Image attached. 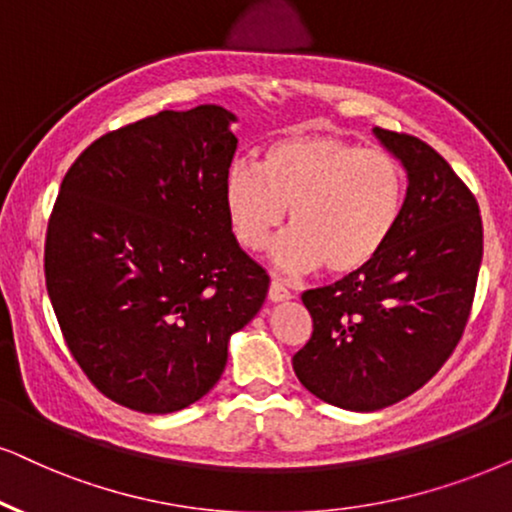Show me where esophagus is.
Instances as JSON below:
<instances>
[{
  "label": "esophagus",
  "mask_w": 512,
  "mask_h": 512,
  "mask_svg": "<svg viewBox=\"0 0 512 512\" xmlns=\"http://www.w3.org/2000/svg\"><path fill=\"white\" fill-rule=\"evenodd\" d=\"M269 300H271V302L290 300V290L286 288V283H283L278 276H271V283H269Z\"/></svg>",
  "instance_id": "esophagus-1"
}]
</instances>
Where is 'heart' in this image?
<instances>
[{"label":"heart","mask_w":512,"mask_h":512,"mask_svg":"<svg viewBox=\"0 0 512 512\" xmlns=\"http://www.w3.org/2000/svg\"><path fill=\"white\" fill-rule=\"evenodd\" d=\"M404 208V165L331 134L271 141L257 167L236 160L224 177V210L245 250H262L288 210L293 226L274 260L290 271L357 274L390 243Z\"/></svg>","instance_id":"b5f03b06"}]
</instances>
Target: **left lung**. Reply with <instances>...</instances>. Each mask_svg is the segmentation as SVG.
Instances as JSON below:
<instances>
[{"label":"left lung","mask_w":512,"mask_h":512,"mask_svg":"<svg viewBox=\"0 0 512 512\" xmlns=\"http://www.w3.org/2000/svg\"><path fill=\"white\" fill-rule=\"evenodd\" d=\"M409 172L404 217L375 260L304 290L312 338L295 352L300 383L328 404L378 411L420 390L454 354L482 264L480 205L435 148L375 127Z\"/></svg>","instance_id":"left-lung-1"}]
</instances>
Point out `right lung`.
I'll list each match as a JSON object with an SVG mask.
<instances>
[{
	"instance_id": "right-lung-1",
	"label": "right lung",
	"mask_w": 512,
	"mask_h": 512,
	"mask_svg": "<svg viewBox=\"0 0 512 512\" xmlns=\"http://www.w3.org/2000/svg\"><path fill=\"white\" fill-rule=\"evenodd\" d=\"M222 106L160 111L77 155L51 210L44 278L63 340L101 394L172 413L208 394L269 276L231 234L236 151Z\"/></svg>"
}]
</instances>
